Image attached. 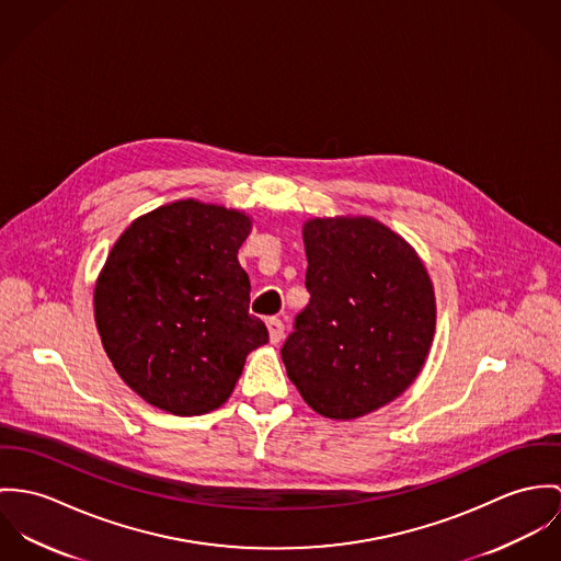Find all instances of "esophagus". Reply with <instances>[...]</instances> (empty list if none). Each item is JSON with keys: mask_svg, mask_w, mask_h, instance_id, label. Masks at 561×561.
I'll return each mask as SVG.
<instances>
[{"mask_svg": "<svg viewBox=\"0 0 561 561\" xmlns=\"http://www.w3.org/2000/svg\"><path fill=\"white\" fill-rule=\"evenodd\" d=\"M266 327H268V337H271V344H279L282 337H284V322L273 316L266 320Z\"/></svg>", "mask_w": 561, "mask_h": 561, "instance_id": "esophagus-1", "label": "esophagus"}]
</instances>
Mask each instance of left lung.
Listing matches in <instances>:
<instances>
[{"instance_id":"left-lung-1","label":"left lung","mask_w":561,"mask_h":561,"mask_svg":"<svg viewBox=\"0 0 561 561\" xmlns=\"http://www.w3.org/2000/svg\"><path fill=\"white\" fill-rule=\"evenodd\" d=\"M304 241L310 304L282 359L316 413L355 420L422 370L435 335L433 282L411 245L368 217L311 219Z\"/></svg>"}]
</instances>
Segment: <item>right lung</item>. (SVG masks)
I'll list each match as a JSON object with an SVG mask.
<instances>
[{
  "mask_svg": "<svg viewBox=\"0 0 561 561\" xmlns=\"http://www.w3.org/2000/svg\"><path fill=\"white\" fill-rule=\"evenodd\" d=\"M250 228L243 213L183 199L139 217L114 245L94 290L96 327L146 402L183 417L208 413L268 342L237 257Z\"/></svg>",
  "mask_w": 561,
  "mask_h": 561,
  "instance_id": "right-lung-1",
  "label": "right lung"
}]
</instances>
